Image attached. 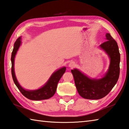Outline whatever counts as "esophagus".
Wrapping results in <instances>:
<instances>
[{"mask_svg":"<svg viewBox=\"0 0 129 129\" xmlns=\"http://www.w3.org/2000/svg\"><path fill=\"white\" fill-rule=\"evenodd\" d=\"M76 66V63L73 61H71L69 64V67L71 68H73V67Z\"/></svg>","mask_w":129,"mask_h":129,"instance_id":"obj_1","label":"esophagus"}]
</instances>
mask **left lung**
<instances>
[{"mask_svg":"<svg viewBox=\"0 0 129 129\" xmlns=\"http://www.w3.org/2000/svg\"><path fill=\"white\" fill-rule=\"evenodd\" d=\"M106 40L107 41L100 45V48L108 54L110 59L109 68L103 77L91 78L78 69L71 71L78 93L84 99L99 100L105 97L118 80L120 71L118 46L110 34L106 33Z\"/></svg>","mask_w":129,"mask_h":129,"instance_id":"1","label":"left lung"}]
</instances>
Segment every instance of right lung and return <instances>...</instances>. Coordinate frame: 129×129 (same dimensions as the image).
<instances>
[{"label":"right lung","mask_w":129,"mask_h":129,"mask_svg":"<svg viewBox=\"0 0 129 129\" xmlns=\"http://www.w3.org/2000/svg\"><path fill=\"white\" fill-rule=\"evenodd\" d=\"M21 37H19L15 41L14 49H13L11 54V59L12 63V76L15 84L16 85L19 90L20 91V92L22 93V94L30 100L39 101V100L50 99L55 94L57 85V84L60 78H61L65 71H66V67H62L61 68L58 69L55 72H54L49 78V80L47 81V82L39 89H36V90H26V89H24L19 84L18 81L17 80L14 69L15 57L17 51L19 50L21 44Z\"/></svg>","instance_id":"right-lung-1"}]
</instances>
